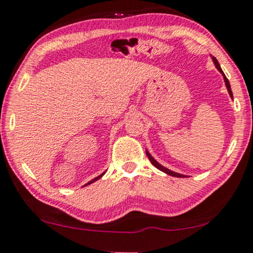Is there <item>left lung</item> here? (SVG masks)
I'll return each mask as SVG.
<instances>
[{
  "mask_svg": "<svg viewBox=\"0 0 253 253\" xmlns=\"http://www.w3.org/2000/svg\"><path fill=\"white\" fill-rule=\"evenodd\" d=\"M212 61H213V63H215L216 68L218 69V72H220V73L222 74V76H223V79H224V83H226V87H227V90H228V93H229V96L232 97V98H233V93H232V90H230V85H229V82H228V79H227V78H226V76H224L223 71H222V69H221V66H220V63H218V61L216 60L215 57H212ZM146 156H148V158H149V160H150V162H151L152 165H154L155 167H156L157 169H160L161 171H163V173L168 174V175H171V176H175V177H185V175H182V174L175 173V171L170 170V169H168V168L163 167L162 165H160V163H158L157 161L155 160V158L152 157L151 155H150V152H149V151H146Z\"/></svg>",
  "mask_w": 253,
  "mask_h": 253,
  "instance_id": "left-lung-1",
  "label": "left lung"
}]
</instances>
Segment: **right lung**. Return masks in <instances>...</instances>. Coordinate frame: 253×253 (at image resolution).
I'll use <instances>...</instances> for the list:
<instances>
[{
	"label": "right lung",
	"instance_id": "add662e5",
	"mask_svg": "<svg viewBox=\"0 0 253 253\" xmlns=\"http://www.w3.org/2000/svg\"><path fill=\"white\" fill-rule=\"evenodd\" d=\"M103 175H104V173H103V174H101V175H99V176L95 177V179H92V180H91L90 182H87V184H86V185H90V184H92V182H95V181H97V180H98V179H101V177L103 176Z\"/></svg>",
	"mask_w": 253,
	"mask_h": 253
}]
</instances>
